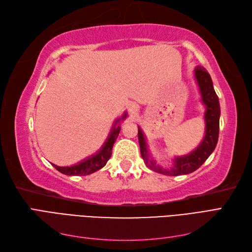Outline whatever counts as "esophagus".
Wrapping results in <instances>:
<instances>
[{
  "instance_id": "1",
  "label": "esophagus",
  "mask_w": 252,
  "mask_h": 252,
  "mask_svg": "<svg viewBox=\"0 0 252 252\" xmlns=\"http://www.w3.org/2000/svg\"><path fill=\"white\" fill-rule=\"evenodd\" d=\"M139 111V106L136 104H131L130 106H129V112H130L131 114H134Z\"/></svg>"
}]
</instances>
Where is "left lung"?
Wrapping results in <instances>:
<instances>
[{
	"instance_id": "obj_1",
	"label": "left lung",
	"mask_w": 252,
	"mask_h": 252,
	"mask_svg": "<svg viewBox=\"0 0 252 252\" xmlns=\"http://www.w3.org/2000/svg\"><path fill=\"white\" fill-rule=\"evenodd\" d=\"M194 78L197 83V86L200 89V94L202 96V102L205 105V136L202 143L196 147L193 151L190 152L187 156L175 157L173 158V166L170 169H164L163 167H159L156 164V162L149 158L148 147L146 139H145L144 132L139 127V144L141 156L146 163V165L156 172L162 173L165 175H181L188 174L195 171L200 168L202 164L209 158L215 150L218 139H219V130H220V102L219 97L216 94L215 88L210 74L207 72L202 66H196L194 69Z\"/></svg>"
}]
</instances>
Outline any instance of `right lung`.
I'll return each mask as SVG.
<instances>
[{"label":"right lung","mask_w":252,"mask_h":252,"mask_svg":"<svg viewBox=\"0 0 252 252\" xmlns=\"http://www.w3.org/2000/svg\"><path fill=\"white\" fill-rule=\"evenodd\" d=\"M126 117H127V113H124L121 119L114 121L113 127L111 128V132L109 133L107 140H106L101 150H98L95 155H93L91 157L84 159V161L72 166L61 167L55 164H52V166L55 167L58 171L66 175H87L100 170L106 165V163L108 162V159L111 157L113 144L116 142L121 130L120 122L125 120Z\"/></svg>","instance_id":"right-lung-1"}]
</instances>
